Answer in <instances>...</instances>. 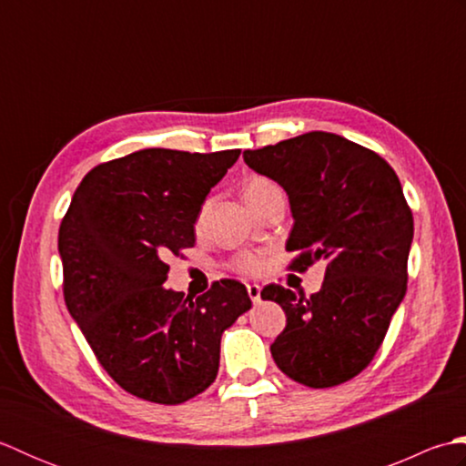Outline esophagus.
Masks as SVG:
<instances>
[{
	"label": "esophagus",
	"instance_id": "esophagus-1",
	"mask_svg": "<svg viewBox=\"0 0 466 466\" xmlns=\"http://www.w3.org/2000/svg\"><path fill=\"white\" fill-rule=\"evenodd\" d=\"M260 286L258 284H248V296H250V300L254 302V304H258L260 302Z\"/></svg>",
	"mask_w": 466,
	"mask_h": 466
}]
</instances>
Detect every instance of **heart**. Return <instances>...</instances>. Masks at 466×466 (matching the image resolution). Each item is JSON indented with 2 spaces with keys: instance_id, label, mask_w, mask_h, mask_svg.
<instances>
[{
  "instance_id": "obj_1",
  "label": "heart",
  "mask_w": 466,
  "mask_h": 466,
  "mask_svg": "<svg viewBox=\"0 0 466 466\" xmlns=\"http://www.w3.org/2000/svg\"><path fill=\"white\" fill-rule=\"evenodd\" d=\"M276 190H279V186H276L272 180H268V177L252 176L244 184V198L250 206H256L260 200H264L266 196L276 192ZM234 266H236V270H240V272L256 274L264 268V258L260 254L244 252L238 256V258H236Z\"/></svg>"
}]
</instances>
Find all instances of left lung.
<instances>
[{
    "instance_id": "1",
    "label": "left lung",
    "mask_w": 466,
    "mask_h": 466,
    "mask_svg": "<svg viewBox=\"0 0 466 466\" xmlns=\"http://www.w3.org/2000/svg\"><path fill=\"white\" fill-rule=\"evenodd\" d=\"M244 162L289 194L286 250L299 252L290 268L326 262L310 299L279 284L260 292L286 312L272 359L310 389L350 380L374 359L407 294L414 222L399 176L369 147L329 132L246 150Z\"/></svg>"
}]
</instances>
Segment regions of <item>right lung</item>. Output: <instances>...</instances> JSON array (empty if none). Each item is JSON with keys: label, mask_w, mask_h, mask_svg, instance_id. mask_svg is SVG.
<instances>
[{"label": "right lung", "mask_w": 466, "mask_h": 466, "mask_svg": "<svg viewBox=\"0 0 466 466\" xmlns=\"http://www.w3.org/2000/svg\"><path fill=\"white\" fill-rule=\"evenodd\" d=\"M240 150L150 147L86 174L59 226L64 299L104 370L137 399L182 404L210 386L222 332L252 309L224 279L196 300L166 289V256L196 244L208 192Z\"/></svg>", "instance_id": "right-lung-1"}]
</instances>
